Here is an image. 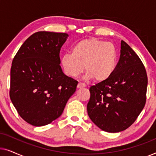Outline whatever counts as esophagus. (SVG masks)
Instances as JSON below:
<instances>
[{
    "instance_id": "esophagus-1",
    "label": "esophagus",
    "mask_w": 156,
    "mask_h": 156,
    "mask_svg": "<svg viewBox=\"0 0 156 156\" xmlns=\"http://www.w3.org/2000/svg\"><path fill=\"white\" fill-rule=\"evenodd\" d=\"M86 87V84H83V83H79L77 84V88L78 89H81V88H84V87Z\"/></svg>"
}]
</instances>
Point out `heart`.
Returning <instances> with one entry per match:
<instances>
[{"label": "heart", "mask_w": 156, "mask_h": 156, "mask_svg": "<svg viewBox=\"0 0 156 156\" xmlns=\"http://www.w3.org/2000/svg\"><path fill=\"white\" fill-rule=\"evenodd\" d=\"M117 52L112 43L97 38H88L76 42L72 53L64 55L61 65L70 77H77L85 70L87 80L102 82L112 76L116 65Z\"/></svg>", "instance_id": "heart-1"}]
</instances>
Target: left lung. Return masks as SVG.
<instances>
[{
	"instance_id": "1",
	"label": "left lung",
	"mask_w": 156,
	"mask_h": 156,
	"mask_svg": "<svg viewBox=\"0 0 156 156\" xmlns=\"http://www.w3.org/2000/svg\"><path fill=\"white\" fill-rule=\"evenodd\" d=\"M147 84L144 64L131 47L121 40L120 59L112 76L89 88V118L104 131H124L144 108Z\"/></svg>"
}]
</instances>
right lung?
<instances>
[{"instance_id":"1","label":"right lung","mask_w":156,"mask_h":156,"mask_svg":"<svg viewBox=\"0 0 156 156\" xmlns=\"http://www.w3.org/2000/svg\"><path fill=\"white\" fill-rule=\"evenodd\" d=\"M68 34L40 31L27 38L12 62L10 97L21 118L35 126L62 114L78 82L63 73L59 51Z\"/></svg>"}]
</instances>
